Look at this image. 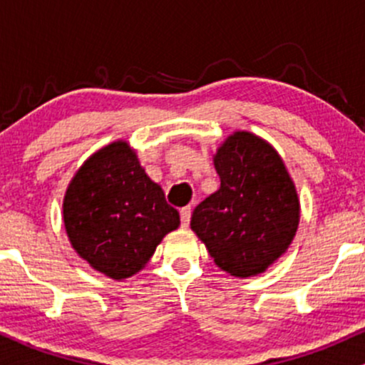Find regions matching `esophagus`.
I'll use <instances>...</instances> for the list:
<instances>
[{"mask_svg":"<svg viewBox=\"0 0 365 365\" xmlns=\"http://www.w3.org/2000/svg\"><path fill=\"white\" fill-rule=\"evenodd\" d=\"M190 216H192V207L190 206H185L180 209V217H182V226H188L190 223Z\"/></svg>","mask_w":365,"mask_h":365,"instance_id":"34e87169","label":"esophagus"}]
</instances>
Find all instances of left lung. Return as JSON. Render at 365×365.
Here are the masks:
<instances>
[{
    "label": "left lung",
    "mask_w": 365,
    "mask_h": 365,
    "mask_svg": "<svg viewBox=\"0 0 365 365\" xmlns=\"http://www.w3.org/2000/svg\"><path fill=\"white\" fill-rule=\"evenodd\" d=\"M212 163L221 187L194 209L192 232L221 271L235 278L261 274L297 235L295 183L278 150L247 130L230 133Z\"/></svg>",
    "instance_id": "1"
}]
</instances>
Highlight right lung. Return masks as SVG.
<instances>
[{"instance_id": "1", "label": "right lung", "mask_w": 365, "mask_h": 365, "mask_svg": "<svg viewBox=\"0 0 365 365\" xmlns=\"http://www.w3.org/2000/svg\"><path fill=\"white\" fill-rule=\"evenodd\" d=\"M70 244L92 269L127 279L150 261L180 226V215L140 166L128 140H115L83 161L63 197Z\"/></svg>"}]
</instances>
